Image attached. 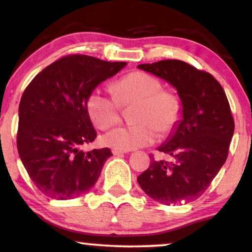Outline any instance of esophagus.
<instances>
[{
	"label": "esophagus",
	"instance_id": "1",
	"mask_svg": "<svg viewBox=\"0 0 252 252\" xmlns=\"http://www.w3.org/2000/svg\"><path fill=\"white\" fill-rule=\"evenodd\" d=\"M126 152H123V150H118V149H112V154L116 155V156H120V155H123L126 154Z\"/></svg>",
	"mask_w": 252,
	"mask_h": 252
}]
</instances>
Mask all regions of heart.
<instances>
[{
  "instance_id": "1",
  "label": "heart",
  "mask_w": 252,
  "mask_h": 252,
  "mask_svg": "<svg viewBox=\"0 0 252 252\" xmlns=\"http://www.w3.org/2000/svg\"><path fill=\"white\" fill-rule=\"evenodd\" d=\"M114 96L96 91L86 100L90 120L98 129L106 130L121 121V106L132 108L135 126H120L102 137L105 146L114 149L132 150L153 143L158 137L174 129L181 117L180 98L162 90V84L144 72H132L112 86Z\"/></svg>"
}]
</instances>
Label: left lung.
I'll return each instance as SVG.
<instances>
[{
	"mask_svg": "<svg viewBox=\"0 0 252 252\" xmlns=\"http://www.w3.org/2000/svg\"><path fill=\"white\" fill-rule=\"evenodd\" d=\"M137 67L174 86L182 104V118L158 148L172 156V162L152 158L137 182L147 195L161 204H187L209 189L226 161L235 131L230 104L212 74L181 60Z\"/></svg>",
	"mask_w": 252,
	"mask_h": 252,
	"instance_id": "obj_1",
	"label": "left lung"
}]
</instances>
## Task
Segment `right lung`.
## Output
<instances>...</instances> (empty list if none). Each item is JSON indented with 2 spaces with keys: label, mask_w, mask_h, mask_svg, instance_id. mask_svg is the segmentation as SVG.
<instances>
[{
  "label": "right lung",
  "mask_w": 252,
  "mask_h": 252,
  "mask_svg": "<svg viewBox=\"0 0 252 252\" xmlns=\"http://www.w3.org/2000/svg\"><path fill=\"white\" fill-rule=\"evenodd\" d=\"M126 65L73 54L43 68L26 88L19 106L17 150L43 194L68 200L94 186L112 154L109 148L80 149L97 136L86 100Z\"/></svg>",
  "instance_id": "add662e5"
}]
</instances>
